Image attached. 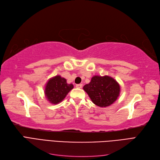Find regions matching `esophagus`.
Listing matches in <instances>:
<instances>
[{
  "label": "esophagus",
  "instance_id": "obj_1",
  "mask_svg": "<svg viewBox=\"0 0 160 160\" xmlns=\"http://www.w3.org/2000/svg\"><path fill=\"white\" fill-rule=\"evenodd\" d=\"M82 86H83V85L82 84H77V85H76V88L81 89V88H82Z\"/></svg>",
  "mask_w": 160,
  "mask_h": 160
}]
</instances>
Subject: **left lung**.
Wrapping results in <instances>:
<instances>
[{
  "mask_svg": "<svg viewBox=\"0 0 160 160\" xmlns=\"http://www.w3.org/2000/svg\"><path fill=\"white\" fill-rule=\"evenodd\" d=\"M93 103L99 107H108L118 99L120 92L119 83L109 76H94L89 84L83 87Z\"/></svg>",
  "mask_w": 160,
  "mask_h": 160,
  "instance_id": "8db88e82",
  "label": "left lung"
}]
</instances>
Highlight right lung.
Listing matches in <instances>:
<instances>
[{
	"instance_id": "1",
	"label": "right lung",
	"mask_w": 160,
	"mask_h": 160,
	"mask_svg": "<svg viewBox=\"0 0 160 160\" xmlns=\"http://www.w3.org/2000/svg\"><path fill=\"white\" fill-rule=\"evenodd\" d=\"M73 88L72 84H67V80L57 75L49 79L45 86V93L48 101L52 104H57Z\"/></svg>"
}]
</instances>
